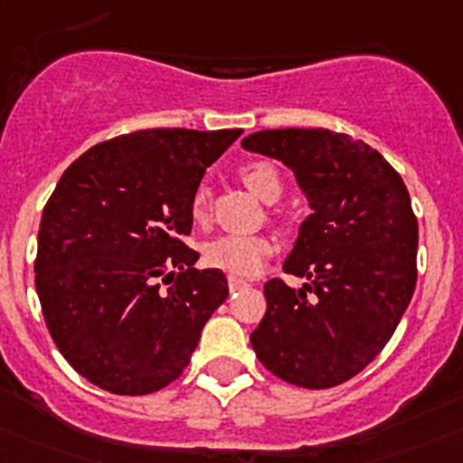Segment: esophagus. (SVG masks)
<instances>
[{"label": "esophagus", "mask_w": 463, "mask_h": 463, "mask_svg": "<svg viewBox=\"0 0 463 463\" xmlns=\"http://www.w3.org/2000/svg\"><path fill=\"white\" fill-rule=\"evenodd\" d=\"M227 284H229V290H232V293H236V290H241V288H245V286H250L248 281L241 279V277H236V275H229L227 277Z\"/></svg>", "instance_id": "obj_1"}]
</instances>
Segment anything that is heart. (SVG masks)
<instances>
[{"instance_id": "heart-1", "label": "heart", "mask_w": 463, "mask_h": 463, "mask_svg": "<svg viewBox=\"0 0 463 463\" xmlns=\"http://www.w3.org/2000/svg\"><path fill=\"white\" fill-rule=\"evenodd\" d=\"M241 182L254 197L272 204L281 195V177L268 161L248 163L241 170ZM211 191L202 184L191 197V218L204 222L209 215ZM275 252V241L270 236H218L204 248V261L236 277H252Z\"/></svg>"}]
</instances>
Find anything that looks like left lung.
Segmentation results:
<instances>
[{"mask_svg":"<svg viewBox=\"0 0 463 463\" xmlns=\"http://www.w3.org/2000/svg\"><path fill=\"white\" fill-rule=\"evenodd\" d=\"M243 149L284 163L311 209L284 261L305 284L263 286L268 309L250 343L288 384H343L389 343L416 288L407 186L377 149L329 129L257 131Z\"/></svg>","mask_w":463,"mask_h":463,"instance_id":"8db88e82","label":"left lung"}]
</instances>
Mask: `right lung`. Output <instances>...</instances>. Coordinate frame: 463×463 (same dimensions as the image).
Returning <instances> with one entry per match:
<instances>
[{
    "mask_svg": "<svg viewBox=\"0 0 463 463\" xmlns=\"http://www.w3.org/2000/svg\"><path fill=\"white\" fill-rule=\"evenodd\" d=\"M241 129H145L77 158L38 229L36 290L70 366L118 395L177 380L227 300L218 268L186 248L191 197ZM166 286L163 287L162 284Z\"/></svg>",
    "mask_w": 463,
    "mask_h": 463,
    "instance_id": "1",
    "label": "right lung"
}]
</instances>
